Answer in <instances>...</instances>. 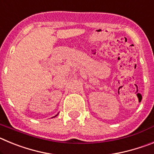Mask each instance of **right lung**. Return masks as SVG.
Returning <instances> with one entry per match:
<instances>
[{"label": "right lung", "mask_w": 154, "mask_h": 154, "mask_svg": "<svg viewBox=\"0 0 154 154\" xmlns=\"http://www.w3.org/2000/svg\"><path fill=\"white\" fill-rule=\"evenodd\" d=\"M56 116H57V115H56Z\"/></svg>", "instance_id": "obj_1"}]
</instances>
